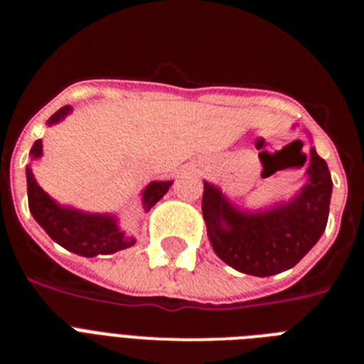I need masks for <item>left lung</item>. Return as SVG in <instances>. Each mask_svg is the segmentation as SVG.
Listing matches in <instances>:
<instances>
[{
	"instance_id": "1",
	"label": "left lung",
	"mask_w": 364,
	"mask_h": 364,
	"mask_svg": "<svg viewBox=\"0 0 364 364\" xmlns=\"http://www.w3.org/2000/svg\"><path fill=\"white\" fill-rule=\"evenodd\" d=\"M308 182L291 200L264 211H242L204 182L202 215L215 253L240 273L268 277L294 268L321 239L328 222L332 176L315 147Z\"/></svg>"
}]
</instances>
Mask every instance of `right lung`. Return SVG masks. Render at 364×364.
Returning <instances> with one entry per match:
<instances>
[{"instance_id": "add662e5", "label": "right lung", "mask_w": 364, "mask_h": 364, "mask_svg": "<svg viewBox=\"0 0 364 364\" xmlns=\"http://www.w3.org/2000/svg\"><path fill=\"white\" fill-rule=\"evenodd\" d=\"M73 111L70 105L58 109L47 124L54 125L62 122L63 118ZM43 153V144L36 140L31 149L32 159H40ZM171 180L166 182H151L142 193L144 210L149 211L160 198L169 191ZM27 195H28V210L36 222L47 231L50 239L63 246L69 252L82 257L96 255H111L120 250L133 246L136 240L131 235H125L118 228L114 215H100L85 213V211L60 205L40 188L36 182L32 169L27 166Z\"/></svg>"}]
</instances>
